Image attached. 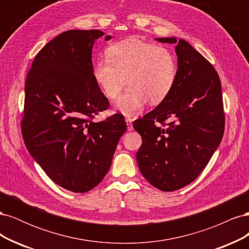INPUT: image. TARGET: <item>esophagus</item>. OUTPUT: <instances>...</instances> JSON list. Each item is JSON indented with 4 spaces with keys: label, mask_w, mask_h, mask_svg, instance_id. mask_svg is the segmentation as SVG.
<instances>
[{
    "label": "esophagus",
    "mask_w": 249,
    "mask_h": 249,
    "mask_svg": "<svg viewBox=\"0 0 249 249\" xmlns=\"http://www.w3.org/2000/svg\"><path fill=\"white\" fill-rule=\"evenodd\" d=\"M125 123H126V125H127V131L131 132L134 130L133 127V124H132V119L131 118H125Z\"/></svg>",
    "instance_id": "34e87169"
}]
</instances>
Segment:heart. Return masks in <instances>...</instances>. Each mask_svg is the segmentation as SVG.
<instances>
[{"label":"heart","mask_w":249,"mask_h":249,"mask_svg":"<svg viewBox=\"0 0 249 249\" xmlns=\"http://www.w3.org/2000/svg\"><path fill=\"white\" fill-rule=\"evenodd\" d=\"M178 76V61L172 53L139 39L112 44L107 58H100L93 77L104 93L115 99L125 84V91L116 100L115 109L133 117L150 104L162 103L171 92Z\"/></svg>","instance_id":"obj_1"}]
</instances>
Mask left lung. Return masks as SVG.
<instances>
[{"mask_svg": "<svg viewBox=\"0 0 249 249\" xmlns=\"http://www.w3.org/2000/svg\"><path fill=\"white\" fill-rule=\"evenodd\" d=\"M156 40L176 44L177 81L166 99L133 126L142 138L136 154L141 175L169 192L193 182L220 144L223 102L219 76L200 53L176 37Z\"/></svg>", "mask_w": 249, "mask_h": 249, "instance_id": "left-lung-1", "label": "left lung"}]
</instances>
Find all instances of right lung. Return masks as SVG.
Segmentation results:
<instances>
[{
    "mask_svg": "<svg viewBox=\"0 0 249 249\" xmlns=\"http://www.w3.org/2000/svg\"><path fill=\"white\" fill-rule=\"evenodd\" d=\"M104 34L100 30L59 34L35 56L25 84V144L53 182L76 193L102 182L126 130L120 114L92 122L109 107L91 60L94 41Z\"/></svg>",
    "mask_w": 249,
    "mask_h": 249,
    "instance_id": "1",
    "label": "right lung"
}]
</instances>
